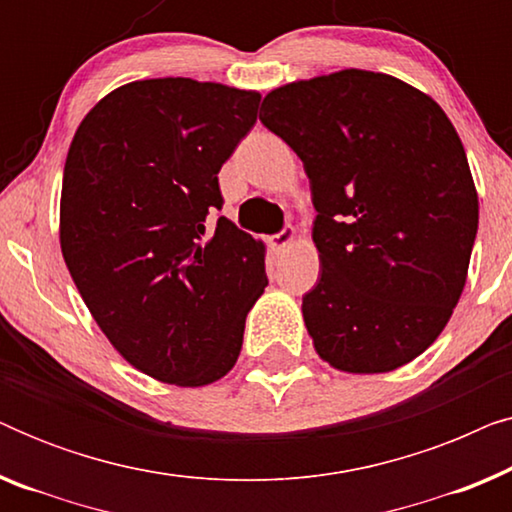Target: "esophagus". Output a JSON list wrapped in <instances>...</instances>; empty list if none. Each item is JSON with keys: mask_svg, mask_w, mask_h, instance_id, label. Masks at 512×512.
Returning <instances> with one entry per match:
<instances>
[{"mask_svg": "<svg viewBox=\"0 0 512 512\" xmlns=\"http://www.w3.org/2000/svg\"><path fill=\"white\" fill-rule=\"evenodd\" d=\"M293 240H296V228L286 226L282 233H277V235L270 237V247L275 249V251H284V249L291 247Z\"/></svg>", "mask_w": 512, "mask_h": 512, "instance_id": "esophagus-1", "label": "esophagus"}]
</instances>
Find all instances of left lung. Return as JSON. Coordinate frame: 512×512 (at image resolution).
I'll use <instances>...</instances> for the list:
<instances>
[{
    "mask_svg": "<svg viewBox=\"0 0 512 512\" xmlns=\"http://www.w3.org/2000/svg\"><path fill=\"white\" fill-rule=\"evenodd\" d=\"M261 121L310 179L321 277L303 319L317 354L352 375L417 359L459 303L478 233L452 121L422 90L366 69L270 90Z\"/></svg>",
    "mask_w": 512,
    "mask_h": 512,
    "instance_id": "obj_1",
    "label": "left lung"
}]
</instances>
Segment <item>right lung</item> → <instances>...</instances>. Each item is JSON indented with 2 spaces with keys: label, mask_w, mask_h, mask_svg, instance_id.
Segmentation results:
<instances>
[{
  "label": "right lung",
  "mask_w": 512,
  "mask_h": 512,
  "mask_svg": "<svg viewBox=\"0 0 512 512\" xmlns=\"http://www.w3.org/2000/svg\"><path fill=\"white\" fill-rule=\"evenodd\" d=\"M258 90L144 79L104 95L69 146L60 249L97 326L130 366L205 387L235 366L263 296L265 244L221 216V165L254 128Z\"/></svg>",
  "instance_id": "right-lung-1"
}]
</instances>
